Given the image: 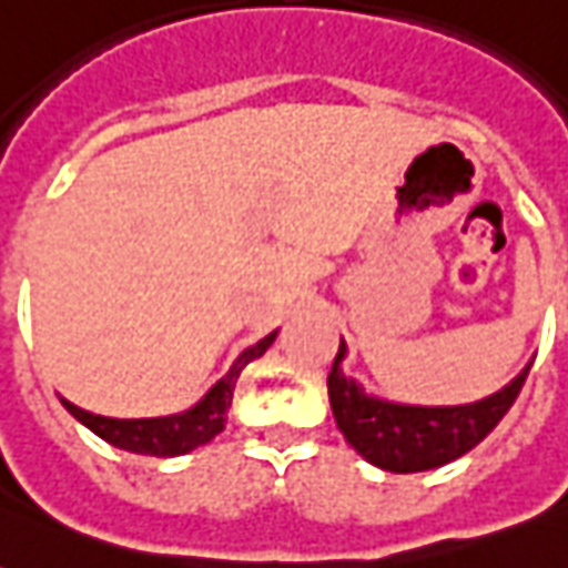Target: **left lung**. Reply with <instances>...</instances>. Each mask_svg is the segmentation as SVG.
Listing matches in <instances>:
<instances>
[{
    "instance_id": "obj_1",
    "label": "left lung",
    "mask_w": 568,
    "mask_h": 568,
    "mask_svg": "<svg viewBox=\"0 0 568 568\" xmlns=\"http://www.w3.org/2000/svg\"><path fill=\"white\" fill-rule=\"evenodd\" d=\"M346 344L341 341L332 374H328V402H332L337 428L349 447L395 475H414L459 459L463 453L487 438L499 419L511 410L520 395L529 365L508 386L471 405L423 407L386 402L381 395L365 393V386L344 374Z\"/></svg>"
}]
</instances>
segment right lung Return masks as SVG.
<instances>
[{
  "mask_svg": "<svg viewBox=\"0 0 568 568\" xmlns=\"http://www.w3.org/2000/svg\"><path fill=\"white\" fill-rule=\"evenodd\" d=\"M276 341V332L261 337L258 344L243 349L231 371L222 381L212 386L210 393L200 398L197 405L187 407L182 414H170V417H149V419H115L100 417L91 410H81L67 398H60L72 417L79 419L81 426H88L93 435L109 440L112 447L128 453H142V456H182V453L197 450L200 444H210L219 432H224L227 423V410L234 402V386L240 381V371L246 368L248 362H255L267 353V346Z\"/></svg>",
  "mask_w": 568,
  "mask_h": 568,
  "instance_id": "1",
  "label": "right lung"
}]
</instances>
